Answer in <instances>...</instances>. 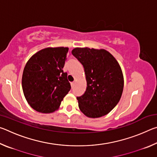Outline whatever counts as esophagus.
I'll return each instance as SVG.
<instances>
[{
  "mask_svg": "<svg viewBox=\"0 0 157 157\" xmlns=\"http://www.w3.org/2000/svg\"><path fill=\"white\" fill-rule=\"evenodd\" d=\"M75 82H71V86H74V84H75Z\"/></svg>",
  "mask_w": 157,
  "mask_h": 157,
  "instance_id": "esophagus-1",
  "label": "esophagus"
}]
</instances>
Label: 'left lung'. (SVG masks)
<instances>
[{"mask_svg":"<svg viewBox=\"0 0 157 157\" xmlns=\"http://www.w3.org/2000/svg\"><path fill=\"white\" fill-rule=\"evenodd\" d=\"M72 54L83 65L87 83L84 94L77 98L79 109L89 118L107 115L123 94L124 78L121 66L105 49L75 48Z\"/></svg>","mask_w":157,"mask_h":157,"instance_id":"obj_1","label":"left lung"}]
</instances>
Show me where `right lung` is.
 <instances>
[{"instance_id":"add662e5","label":"right lung","mask_w":157,"mask_h":157,"mask_svg":"<svg viewBox=\"0 0 157 157\" xmlns=\"http://www.w3.org/2000/svg\"><path fill=\"white\" fill-rule=\"evenodd\" d=\"M67 47H48L34 54L26 63L22 76L24 96L30 107L43 113L59 109L71 89L63 68Z\"/></svg>"}]
</instances>
